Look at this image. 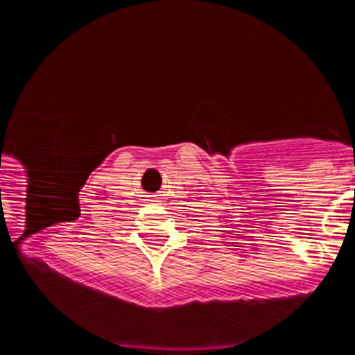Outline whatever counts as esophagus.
<instances>
[{
    "instance_id": "obj_1",
    "label": "esophagus",
    "mask_w": 355,
    "mask_h": 355,
    "mask_svg": "<svg viewBox=\"0 0 355 355\" xmlns=\"http://www.w3.org/2000/svg\"><path fill=\"white\" fill-rule=\"evenodd\" d=\"M150 199H156V197H154V196H153V197H150Z\"/></svg>"
}]
</instances>
